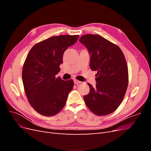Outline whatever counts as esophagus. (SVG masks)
Masks as SVG:
<instances>
[{"label": "esophagus", "mask_w": 151, "mask_h": 151, "mask_svg": "<svg viewBox=\"0 0 151 151\" xmlns=\"http://www.w3.org/2000/svg\"><path fill=\"white\" fill-rule=\"evenodd\" d=\"M74 84H80V83H82L81 81H79L77 80V79H74Z\"/></svg>", "instance_id": "obj_1"}]
</instances>
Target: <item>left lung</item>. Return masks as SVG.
I'll return each instance as SVG.
<instances>
[{
	"instance_id": "8db88e82",
	"label": "left lung",
	"mask_w": 151,
	"mask_h": 151,
	"mask_svg": "<svg viewBox=\"0 0 151 151\" xmlns=\"http://www.w3.org/2000/svg\"><path fill=\"white\" fill-rule=\"evenodd\" d=\"M79 42L91 56L90 68L97 71L96 87L84 96L87 106L95 115H106L115 111L124 98L129 83L124 55L117 45L98 35H85Z\"/></svg>"
}]
</instances>
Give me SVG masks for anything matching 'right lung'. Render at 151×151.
Segmentation results:
<instances>
[{
  "instance_id": "obj_1",
  "label": "right lung",
  "mask_w": 151,
  "mask_h": 151,
  "mask_svg": "<svg viewBox=\"0 0 151 151\" xmlns=\"http://www.w3.org/2000/svg\"><path fill=\"white\" fill-rule=\"evenodd\" d=\"M78 38L79 35L52 36L35 45L27 55L22 83L29 104L41 115L53 116L65 106L74 81L55 76L60 71L63 53Z\"/></svg>"
}]
</instances>
